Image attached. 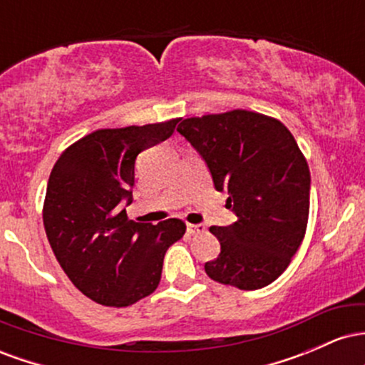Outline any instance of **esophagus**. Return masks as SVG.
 I'll return each mask as SVG.
<instances>
[{
  "label": "esophagus",
  "mask_w": 365,
  "mask_h": 365,
  "mask_svg": "<svg viewBox=\"0 0 365 365\" xmlns=\"http://www.w3.org/2000/svg\"><path fill=\"white\" fill-rule=\"evenodd\" d=\"M204 230H206V226L204 225H187V232L190 233V235H195V233H202Z\"/></svg>",
  "instance_id": "34e87169"
}]
</instances>
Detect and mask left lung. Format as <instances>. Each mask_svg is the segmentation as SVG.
<instances>
[{
  "label": "left lung",
  "instance_id": "left-lung-1",
  "mask_svg": "<svg viewBox=\"0 0 365 365\" xmlns=\"http://www.w3.org/2000/svg\"><path fill=\"white\" fill-rule=\"evenodd\" d=\"M178 132L197 149L216 190L238 220L211 226L221 244L204 266L217 283L259 290L283 274L305 237L311 173L297 140L279 120L233 110L182 120Z\"/></svg>",
  "mask_w": 365,
  "mask_h": 365
}]
</instances>
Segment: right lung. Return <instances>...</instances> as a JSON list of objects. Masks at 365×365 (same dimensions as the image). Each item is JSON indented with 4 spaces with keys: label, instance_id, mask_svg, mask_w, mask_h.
Here are the masks:
<instances>
[{
    "label": "right lung",
    "instance_id": "add662e5",
    "mask_svg": "<svg viewBox=\"0 0 365 365\" xmlns=\"http://www.w3.org/2000/svg\"><path fill=\"white\" fill-rule=\"evenodd\" d=\"M178 118L101 128L66 148L49 175L43 207L46 235L70 282L94 302L128 307L158 288L163 259L187 226L128 220L135 159L166 140Z\"/></svg>",
    "mask_w": 365,
    "mask_h": 365
}]
</instances>
